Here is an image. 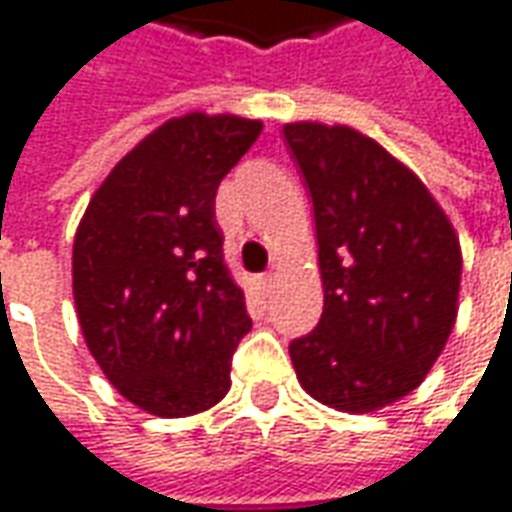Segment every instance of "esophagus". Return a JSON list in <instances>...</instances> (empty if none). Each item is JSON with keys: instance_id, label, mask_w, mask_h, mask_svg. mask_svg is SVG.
I'll list each match as a JSON object with an SVG mask.
<instances>
[{"instance_id": "esophagus-1", "label": "esophagus", "mask_w": 512, "mask_h": 512, "mask_svg": "<svg viewBox=\"0 0 512 512\" xmlns=\"http://www.w3.org/2000/svg\"><path fill=\"white\" fill-rule=\"evenodd\" d=\"M273 281H276V276H273V273H264L259 284H262L264 292H270V290H273Z\"/></svg>"}]
</instances>
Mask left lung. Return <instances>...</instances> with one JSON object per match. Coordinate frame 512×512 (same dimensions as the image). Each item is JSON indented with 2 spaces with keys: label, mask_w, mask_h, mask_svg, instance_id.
<instances>
[{
  "label": "left lung",
  "mask_w": 512,
  "mask_h": 512,
  "mask_svg": "<svg viewBox=\"0 0 512 512\" xmlns=\"http://www.w3.org/2000/svg\"><path fill=\"white\" fill-rule=\"evenodd\" d=\"M284 139L312 197L323 315L290 343L303 390L345 412L412 393L457 317L463 253L421 178L345 125L292 122Z\"/></svg>",
  "instance_id": "obj_1"
}]
</instances>
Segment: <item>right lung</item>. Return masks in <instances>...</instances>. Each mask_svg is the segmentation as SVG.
Masks as SVG:
<instances>
[{
  "mask_svg": "<svg viewBox=\"0 0 512 512\" xmlns=\"http://www.w3.org/2000/svg\"><path fill=\"white\" fill-rule=\"evenodd\" d=\"M259 133V119L231 114L169 119L111 169L77 225L72 290L88 351L150 415H195L231 387L250 317L222 262L214 197Z\"/></svg>",
  "mask_w": 512,
  "mask_h": 512,
  "instance_id": "1",
  "label": "right lung"
}]
</instances>
